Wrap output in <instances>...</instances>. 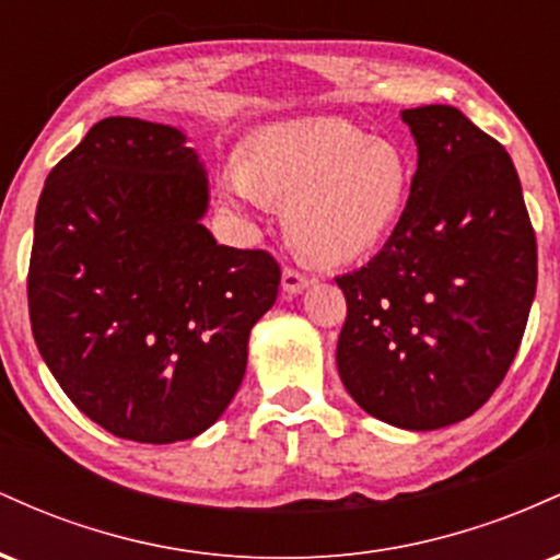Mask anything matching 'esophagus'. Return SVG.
<instances>
[{"instance_id":"34e87169","label":"esophagus","mask_w":560,"mask_h":560,"mask_svg":"<svg viewBox=\"0 0 560 560\" xmlns=\"http://www.w3.org/2000/svg\"><path fill=\"white\" fill-rule=\"evenodd\" d=\"M307 284H311V279L302 271H298V268L287 266L284 271H281V287H284V292L300 294L302 289H307Z\"/></svg>"}]
</instances>
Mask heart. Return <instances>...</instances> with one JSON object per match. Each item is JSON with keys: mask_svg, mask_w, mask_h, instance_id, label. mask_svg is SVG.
Listing matches in <instances>:
<instances>
[{"mask_svg": "<svg viewBox=\"0 0 560 560\" xmlns=\"http://www.w3.org/2000/svg\"><path fill=\"white\" fill-rule=\"evenodd\" d=\"M413 165L397 144L339 118L268 124L242 141L240 165L221 173L234 210L287 202L284 229L302 258L345 266L369 258L400 226Z\"/></svg>", "mask_w": 560, "mask_h": 560, "instance_id": "obj_1", "label": "heart"}]
</instances>
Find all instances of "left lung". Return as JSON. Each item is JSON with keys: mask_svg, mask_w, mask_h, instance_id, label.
<instances>
[{"mask_svg": "<svg viewBox=\"0 0 560 560\" xmlns=\"http://www.w3.org/2000/svg\"><path fill=\"white\" fill-rule=\"evenodd\" d=\"M419 144L400 226L369 266L337 276L345 389L392 427L464 421L500 387L537 289V240L500 141L450 105L402 110Z\"/></svg>", "mask_w": 560, "mask_h": 560, "instance_id": "left-lung-1", "label": "left lung"}]
</instances>
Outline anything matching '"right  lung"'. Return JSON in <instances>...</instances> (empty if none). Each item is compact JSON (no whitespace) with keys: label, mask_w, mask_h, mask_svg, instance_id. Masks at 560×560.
Returning <instances> with one entry per match:
<instances>
[{"label":"right lung","mask_w":560,"mask_h":560,"mask_svg":"<svg viewBox=\"0 0 560 560\" xmlns=\"http://www.w3.org/2000/svg\"><path fill=\"white\" fill-rule=\"evenodd\" d=\"M178 128L105 118L49 171L28 266L31 331L83 416L168 445L221 419L249 329L276 302L266 249L218 244L208 178Z\"/></svg>","instance_id":"right-lung-1"}]
</instances>
